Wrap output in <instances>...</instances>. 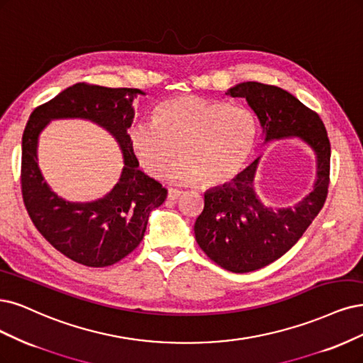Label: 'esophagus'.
I'll return each mask as SVG.
<instances>
[{"instance_id": "esophagus-1", "label": "esophagus", "mask_w": 363, "mask_h": 363, "mask_svg": "<svg viewBox=\"0 0 363 363\" xmlns=\"http://www.w3.org/2000/svg\"><path fill=\"white\" fill-rule=\"evenodd\" d=\"M183 192L179 191V189H168V199H171V201H176V199L180 198Z\"/></svg>"}]
</instances>
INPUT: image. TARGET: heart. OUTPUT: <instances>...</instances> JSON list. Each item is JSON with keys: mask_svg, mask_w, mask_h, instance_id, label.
I'll use <instances>...</instances> for the list:
<instances>
[{"mask_svg": "<svg viewBox=\"0 0 363 363\" xmlns=\"http://www.w3.org/2000/svg\"><path fill=\"white\" fill-rule=\"evenodd\" d=\"M129 141L150 177H160L177 153L180 159L168 171L171 182L213 186L230 180L247 162L255 121L245 108L184 94L162 104L153 121L135 123Z\"/></svg>", "mask_w": 363, "mask_h": 363, "instance_id": "obj_1", "label": "heart"}]
</instances>
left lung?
<instances>
[{
    "label": "left lung",
    "mask_w": 363,
    "mask_h": 363,
    "mask_svg": "<svg viewBox=\"0 0 363 363\" xmlns=\"http://www.w3.org/2000/svg\"><path fill=\"white\" fill-rule=\"evenodd\" d=\"M225 94L246 99L264 143L301 138L317 159L314 189L293 207L273 208L261 201L254 187L259 157L230 183L204 194V210L194 228L199 247L222 269L246 273L289 252L320 213L329 187L330 143L317 112L279 86L249 81Z\"/></svg>",
    "instance_id": "8db88e82"
}]
</instances>
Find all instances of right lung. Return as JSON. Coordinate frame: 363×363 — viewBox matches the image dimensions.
I'll list each match as a JSON object with an SVG mask.
<instances>
[{"instance_id": "add662e5", "label": "right lung", "mask_w": 363, "mask_h": 363, "mask_svg": "<svg viewBox=\"0 0 363 363\" xmlns=\"http://www.w3.org/2000/svg\"><path fill=\"white\" fill-rule=\"evenodd\" d=\"M138 89H108L79 82L37 106L22 135V198L45 239L67 258L89 267L112 266L143 240L150 211L167 198V189L138 168L128 129ZM84 118L106 128L121 145L125 167L118 184L91 203H70L50 191L36 164L38 135L51 119Z\"/></svg>"}]
</instances>
